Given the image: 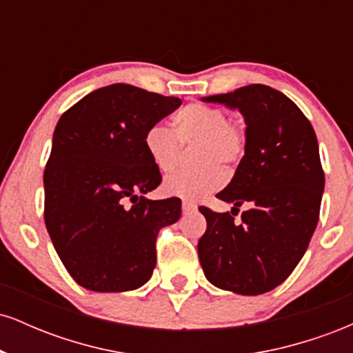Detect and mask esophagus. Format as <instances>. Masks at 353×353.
<instances>
[{
	"instance_id": "obj_1",
	"label": "esophagus",
	"mask_w": 353,
	"mask_h": 353,
	"mask_svg": "<svg viewBox=\"0 0 353 353\" xmlns=\"http://www.w3.org/2000/svg\"><path fill=\"white\" fill-rule=\"evenodd\" d=\"M196 210H197V205L194 204V202H188V201L182 202V212H184V214L196 212Z\"/></svg>"
}]
</instances>
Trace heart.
<instances>
[{"label": "heart", "mask_w": 353, "mask_h": 353, "mask_svg": "<svg viewBox=\"0 0 353 353\" xmlns=\"http://www.w3.org/2000/svg\"><path fill=\"white\" fill-rule=\"evenodd\" d=\"M180 144L196 143L190 161L199 164L169 174L163 190L184 201H197L209 196L224 184V172L232 171L244 159L247 149L245 125L230 119L221 108L188 104L172 117V131L152 124L144 132L143 145L149 161L159 171H171L176 165Z\"/></svg>", "instance_id": "heart-1"}]
</instances>
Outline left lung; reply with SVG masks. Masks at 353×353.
Masks as SVG:
<instances>
[{"label": "left lung", "instance_id": "1", "mask_svg": "<svg viewBox=\"0 0 353 353\" xmlns=\"http://www.w3.org/2000/svg\"><path fill=\"white\" fill-rule=\"evenodd\" d=\"M202 101L237 109L247 131L244 159L217 194L233 214L199 208L208 221L197 244L202 270L222 290L265 294L292 274L317 228L325 185L317 136L294 101L264 84ZM242 203L248 210L234 223Z\"/></svg>", "mask_w": 353, "mask_h": 353}]
</instances>
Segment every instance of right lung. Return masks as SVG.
<instances>
[{"instance_id":"add662e5","label":"right lung","mask_w":353,"mask_h":353,"mask_svg":"<svg viewBox=\"0 0 353 353\" xmlns=\"http://www.w3.org/2000/svg\"><path fill=\"white\" fill-rule=\"evenodd\" d=\"M181 103L117 83L59 117L44 169V222L61 262L84 289L125 292L151 279L157 234L179 221L181 199L144 197L163 176L143 137Z\"/></svg>"}]
</instances>
